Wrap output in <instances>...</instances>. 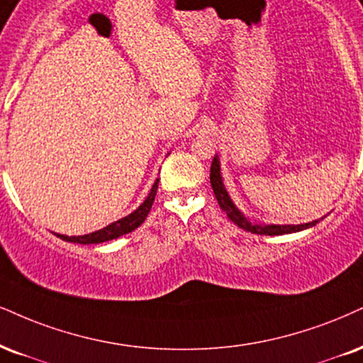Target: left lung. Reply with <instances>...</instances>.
Segmentation results:
<instances>
[{
	"label": "left lung",
	"instance_id": "8db88e82",
	"mask_svg": "<svg viewBox=\"0 0 363 363\" xmlns=\"http://www.w3.org/2000/svg\"><path fill=\"white\" fill-rule=\"evenodd\" d=\"M210 183H212L213 194L217 196V202L220 205V208L227 213V217L230 218L235 225H239L240 229L252 232V234L259 235H283V234H291V232L305 230L308 227L316 225L320 220H313L308 223H301V225H259V223H250L247 218H245L239 210L235 208V205L232 203L229 194H227L225 186L222 183L220 177V163H218V158L216 156L212 161V167H210Z\"/></svg>",
	"mask_w": 363,
	"mask_h": 363
}]
</instances>
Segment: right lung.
I'll return each mask as SVG.
<instances>
[{"label":"right lung","mask_w":363,"mask_h":363,"mask_svg":"<svg viewBox=\"0 0 363 363\" xmlns=\"http://www.w3.org/2000/svg\"><path fill=\"white\" fill-rule=\"evenodd\" d=\"M158 182H160V180L155 182L153 189H151L150 195H147V199L145 200V203H141V207H138V210H134L131 216L121 218V220L111 223V225L104 227V229L96 230V232H92V234H87V235H77V237L72 235V237H67V235L57 234V237H60L62 240H67V242L99 244V242H106V240L118 239V237L124 235V234H129V232H133L134 229H138V227H140L141 223L146 220L147 213H150L151 207H153L155 196H156V190H158Z\"/></svg>","instance_id":"right-lung-1"}]
</instances>
